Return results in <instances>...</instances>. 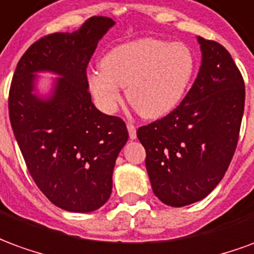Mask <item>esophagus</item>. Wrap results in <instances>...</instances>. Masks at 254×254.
<instances>
[{
  "label": "esophagus",
  "instance_id": "34e87169",
  "mask_svg": "<svg viewBox=\"0 0 254 254\" xmlns=\"http://www.w3.org/2000/svg\"><path fill=\"white\" fill-rule=\"evenodd\" d=\"M127 132H129V137L134 140L136 138V127L133 125V124H127Z\"/></svg>",
  "mask_w": 254,
  "mask_h": 254
}]
</instances>
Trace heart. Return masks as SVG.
I'll list each match as a JSON object with an SVG mask.
<instances>
[{
    "mask_svg": "<svg viewBox=\"0 0 254 254\" xmlns=\"http://www.w3.org/2000/svg\"><path fill=\"white\" fill-rule=\"evenodd\" d=\"M194 53L184 43L138 39L113 47L88 76L91 92L106 111L127 99L144 118H159L176 107L196 72Z\"/></svg>",
    "mask_w": 254,
    "mask_h": 254,
    "instance_id": "obj_1",
    "label": "heart"
}]
</instances>
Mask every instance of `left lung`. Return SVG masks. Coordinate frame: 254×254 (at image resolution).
<instances>
[{"mask_svg": "<svg viewBox=\"0 0 254 254\" xmlns=\"http://www.w3.org/2000/svg\"><path fill=\"white\" fill-rule=\"evenodd\" d=\"M197 41L201 66L187 96L167 116L137 129L152 190L171 207L202 200L222 181L245 107V83L230 53L218 42Z\"/></svg>", "mask_w": 254, "mask_h": 254, "instance_id": "obj_1", "label": "left lung"}]
</instances>
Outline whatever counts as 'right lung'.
I'll return each instance as SVG.
<instances>
[{
    "label": "right lung",
    "mask_w": 254,
    "mask_h": 254,
    "mask_svg": "<svg viewBox=\"0 0 254 254\" xmlns=\"http://www.w3.org/2000/svg\"><path fill=\"white\" fill-rule=\"evenodd\" d=\"M113 24L89 19L73 34L38 39L20 58L9 89V120L27 169L42 193L70 212H91L109 200L129 137L124 120L100 113L88 91L87 66ZM42 70L62 76L46 101L32 92Z\"/></svg>",
    "instance_id": "obj_1"
}]
</instances>
